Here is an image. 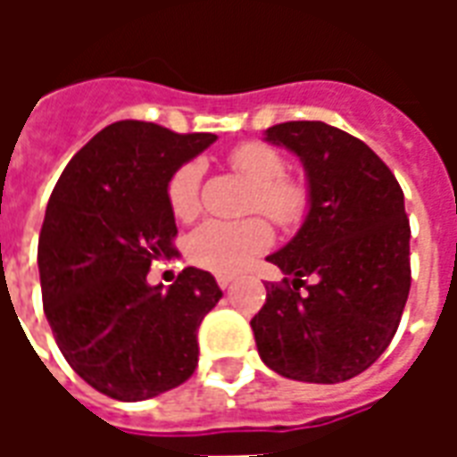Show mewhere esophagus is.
<instances>
[{"mask_svg":"<svg viewBox=\"0 0 457 457\" xmlns=\"http://www.w3.org/2000/svg\"><path fill=\"white\" fill-rule=\"evenodd\" d=\"M229 284H232V277H222V274H220V277H218V287L220 288H228Z\"/></svg>","mask_w":457,"mask_h":457,"instance_id":"esophagus-1","label":"esophagus"}]
</instances>
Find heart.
Returning a JSON list of instances; mask_svg holds the SVG:
<instances>
[{
	"instance_id": "obj_1",
	"label": "heart",
	"mask_w": 457,
	"mask_h": 457,
	"mask_svg": "<svg viewBox=\"0 0 457 457\" xmlns=\"http://www.w3.org/2000/svg\"><path fill=\"white\" fill-rule=\"evenodd\" d=\"M229 166L239 176L254 183L249 195V210L264 212L281 228H291L303 220L308 210V188L298 179L287 176V159L278 149L264 141H245L229 151ZM203 163L190 159L170 173L166 186L170 212L179 220H190L200 210ZM271 245V228L267 220H208L190 232L186 254L193 264L229 277Z\"/></svg>"
}]
</instances>
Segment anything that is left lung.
Instances as JSON below:
<instances>
[{"mask_svg": "<svg viewBox=\"0 0 457 457\" xmlns=\"http://www.w3.org/2000/svg\"><path fill=\"white\" fill-rule=\"evenodd\" d=\"M267 141L303 161L311 210L267 257L287 277L269 281L252 318L259 357L298 382L353 379L389 347L411 288L403 190L364 141L326 121L274 124Z\"/></svg>", "mask_w": 457, "mask_h": 457, "instance_id": "left-lung-1", "label": "left lung"}]
</instances>
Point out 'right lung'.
<instances>
[{
    "mask_svg": "<svg viewBox=\"0 0 457 457\" xmlns=\"http://www.w3.org/2000/svg\"><path fill=\"white\" fill-rule=\"evenodd\" d=\"M215 134H176L124 120L97 131L55 183L38 237L48 326L61 353L100 394L141 402L198 367V328L222 291L188 267L149 287L154 259L176 254L166 186Z\"/></svg>",
    "mask_w": 457,
    "mask_h": 457,
    "instance_id": "add662e5",
    "label": "right lung"
}]
</instances>
